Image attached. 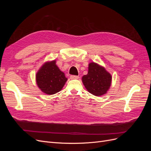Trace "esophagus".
<instances>
[{"mask_svg":"<svg viewBox=\"0 0 151 151\" xmlns=\"http://www.w3.org/2000/svg\"><path fill=\"white\" fill-rule=\"evenodd\" d=\"M70 77L71 79H79L78 76H71Z\"/></svg>","mask_w":151,"mask_h":151,"instance_id":"34e87169","label":"esophagus"}]
</instances>
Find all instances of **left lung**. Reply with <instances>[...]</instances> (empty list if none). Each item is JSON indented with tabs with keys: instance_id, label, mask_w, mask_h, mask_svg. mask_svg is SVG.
Masks as SVG:
<instances>
[{
	"instance_id": "left-lung-1",
	"label": "left lung",
	"mask_w": 151,
	"mask_h": 151,
	"mask_svg": "<svg viewBox=\"0 0 151 151\" xmlns=\"http://www.w3.org/2000/svg\"><path fill=\"white\" fill-rule=\"evenodd\" d=\"M112 77L105 68L91 62L89 64L88 73L82 77V81L88 91L99 96L107 93L111 84Z\"/></svg>"
}]
</instances>
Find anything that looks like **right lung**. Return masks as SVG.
Here are the masks:
<instances>
[{"label":"right lung","instance_id":"1","mask_svg":"<svg viewBox=\"0 0 151 151\" xmlns=\"http://www.w3.org/2000/svg\"><path fill=\"white\" fill-rule=\"evenodd\" d=\"M67 81L64 73L59 69L55 60L45 63L36 74L38 88L44 93L50 95L59 92Z\"/></svg>","mask_w":151,"mask_h":151}]
</instances>
